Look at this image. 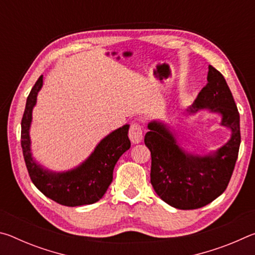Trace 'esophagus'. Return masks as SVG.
<instances>
[{
	"label": "esophagus",
	"mask_w": 255,
	"mask_h": 255,
	"mask_svg": "<svg viewBox=\"0 0 255 255\" xmlns=\"http://www.w3.org/2000/svg\"><path fill=\"white\" fill-rule=\"evenodd\" d=\"M129 138H130L132 144L140 143L141 139H143V128L139 124H131L130 129H129Z\"/></svg>",
	"instance_id": "esophagus-1"
}]
</instances>
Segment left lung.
Segmentation results:
<instances>
[{
	"instance_id": "8db88e82",
	"label": "left lung",
	"mask_w": 255,
	"mask_h": 255,
	"mask_svg": "<svg viewBox=\"0 0 255 255\" xmlns=\"http://www.w3.org/2000/svg\"><path fill=\"white\" fill-rule=\"evenodd\" d=\"M207 84L187 111L209 109L222 116V126L231 129V139L208 155L190 154L179 145L175 133L158 120L148 124L145 145L150 150V183L166 204L178 209H197L225 191L234 171L241 144L240 114L221 72L209 65Z\"/></svg>"
}]
</instances>
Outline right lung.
Segmentation results:
<instances>
[{"instance_id":"add662e5","label":"right lung","mask_w":255,"mask_h":255,"mask_svg":"<svg viewBox=\"0 0 255 255\" xmlns=\"http://www.w3.org/2000/svg\"><path fill=\"white\" fill-rule=\"evenodd\" d=\"M42 86V75L30 91L21 122V147L30 179L46 197L67 207L91 205L101 199L112 182V173L119 157L130 148L129 125L116 129L97 145L92 154L75 169L53 172L34 161L29 129L32 109Z\"/></svg>"}]
</instances>
